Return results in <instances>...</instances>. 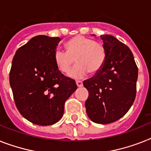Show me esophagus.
Returning <instances> with one entry per match:
<instances>
[{"label":"esophagus","mask_w":151,"mask_h":151,"mask_svg":"<svg viewBox=\"0 0 151 151\" xmlns=\"http://www.w3.org/2000/svg\"><path fill=\"white\" fill-rule=\"evenodd\" d=\"M76 84H77L78 88L83 86V82H82L81 81H76Z\"/></svg>","instance_id":"esophagus-1"}]
</instances>
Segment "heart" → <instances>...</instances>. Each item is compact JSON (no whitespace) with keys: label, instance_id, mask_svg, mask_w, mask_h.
Returning a JSON list of instances; mask_svg holds the SVG:
<instances>
[{"label":"heart","instance_id":"obj_1","mask_svg":"<svg viewBox=\"0 0 151 151\" xmlns=\"http://www.w3.org/2000/svg\"><path fill=\"white\" fill-rule=\"evenodd\" d=\"M66 48L67 51L61 49L56 50L54 62L59 70L66 73L69 72L76 61L77 65L68 74L70 78L81 79L88 72L94 74L100 71L103 67L106 58V48L102 42L78 35L67 41Z\"/></svg>","mask_w":151,"mask_h":151}]
</instances>
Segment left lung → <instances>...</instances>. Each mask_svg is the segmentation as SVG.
I'll return each mask as SVG.
<instances>
[{
    "label": "left lung",
    "instance_id": "1",
    "mask_svg": "<svg viewBox=\"0 0 151 151\" xmlns=\"http://www.w3.org/2000/svg\"><path fill=\"white\" fill-rule=\"evenodd\" d=\"M106 48L103 67L84 81L89 91L85 101L91 121L108 124L117 121L133 105L137 94L138 67L129 48L110 35H101Z\"/></svg>",
    "mask_w": 151,
    "mask_h": 151
}]
</instances>
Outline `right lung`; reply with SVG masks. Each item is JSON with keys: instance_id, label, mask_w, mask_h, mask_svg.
Listing matches in <instances>:
<instances>
[{"instance_id": "1", "label": "right lung", "mask_w": 151, "mask_h": 151, "mask_svg": "<svg viewBox=\"0 0 151 151\" xmlns=\"http://www.w3.org/2000/svg\"><path fill=\"white\" fill-rule=\"evenodd\" d=\"M61 39L37 35L18 48L9 74L16 107L29 122L50 126L63 116L65 101L77 89L74 80L56 67L54 52Z\"/></svg>"}]
</instances>
